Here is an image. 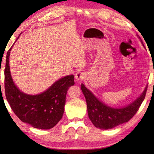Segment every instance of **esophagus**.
I'll list each match as a JSON object with an SVG mask.
<instances>
[{
  "label": "esophagus",
  "mask_w": 154,
  "mask_h": 154,
  "mask_svg": "<svg viewBox=\"0 0 154 154\" xmlns=\"http://www.w3.org/2000/svg\"><path fill=\"white\" fill-rule=\"evenodd\" d=\"M75 79L77 80H83L85 78V73L82 71H77L76 73H75Z\"/></svg>",
  "instance_id": "1"
}]
</instances>
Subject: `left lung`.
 <instances>
[{"instance_id":"8db88e82","label":"left lung","mask_w":154,"mask_h":154,"mask_svg":"<svg viewBox=\"0 0 154 154\" xmlns=\"http://www.w3.org/2000/svg\"><path fill=\"white\" fill-rule=\"evenodd\" d=\"M81 89L86 100L88 116L91 122L96 128L106 130L128 122L136 114L144 100L147 87L136 100L120 109L112 108L101 103L83 83Z\"/></svg>"}]
</instances>
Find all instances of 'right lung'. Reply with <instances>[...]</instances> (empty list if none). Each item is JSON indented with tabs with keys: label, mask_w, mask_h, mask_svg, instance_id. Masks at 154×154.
Listing matches in <instances>:
<instances>
[{
	"label": "right lung",
	"mask_w": 154,
	"mask_h": 154,
	"mask_svg": "<svg viewBox=\"0 0 154 154\" xmlns=\"http://www.w3.org/2000/svg\"><path fill=\"white\" fill-rule=\"evenodd\" d=\"M11 49L7 51L4 72L5 96L10 106L22 122L35 128H52L63 116L67 91L75 84L73 75L61 78L40 94H26L18 90L12 80L9 65Z\"/></svg>",
	"instance_id": "right-lung-1"
}]
</instances>
